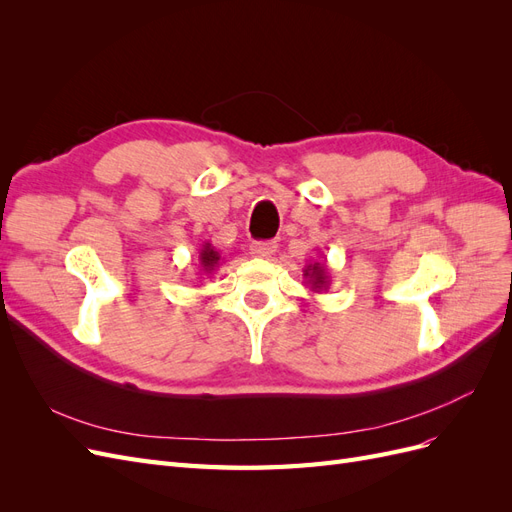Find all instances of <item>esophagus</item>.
<instances>
[{
  "mask_svg": "<svg viewBox=\"0 0 512 512\" xmlns=\"http://www.w3.org/2000/svg\"><path fill=\"white\" fill-rule=\"evenodd\" d=\"M250 250L256 258H271L277 250V243H273V241H254Z\"/></svg>",
  "mask_w": 512,
  "mask_h": 512,
  "instance_id": "1",
  "label": "esophagus"
}]
</instances>
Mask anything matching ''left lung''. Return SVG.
I'll use <instances>...</instances> for the list:
<instances>
[{
  "mask_svg": "<svg viewBox=\"0 0 512 512\" xmlns=\"http://www.w3.org/2000/svg\"><path fill=\"white\" fill-rule=\"evenodd\" d=\"M303 280H305V286L312 292H324L331 284V275H329L327 265H322V262H314V265H307L303 269Z\"/></svg>",
  "mask_w": 512,
  "mask_h": 512,
  "instance_id": "obj_1",
  "label": "left lung"
}]
</instances>
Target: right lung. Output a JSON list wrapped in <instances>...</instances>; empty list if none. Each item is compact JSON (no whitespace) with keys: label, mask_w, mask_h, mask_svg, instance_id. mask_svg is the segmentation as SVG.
Returning a JSON list of instances; mask_svg holds the SVG:
<instances>
[{"label":"right lung","mask_w":512,"mask_h":512,"mask_svg":"<svg viewBox=\"0 0 512 512\" xmlns=\"http://www.w3.org/2000/svg\"><path fill=\"white\" fill-rule=\"evenodd\" d=\"M220 260H222L220 252L215 250L209 241L203 245V250L198 252V265H200V271H203L205 275H213V271L220 267Z\"/></svg>","instance_id":"add662e5"}]
</instances>
